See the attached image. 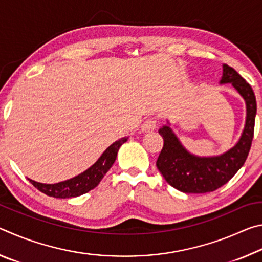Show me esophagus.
I'll return each instance as SVG.
<instances>
[{"instance_id":"obj_1","label":"esophagus","mask_w":262,"mask_h":262,"mask_svg":"<svg viewBox=\"0 0 262 262\" xmlns=\"http://www.w3.org/2000/svg\"><path fill=\"white\" fill-rule=\"evenodd\" d=\"M156 125H157V120L155 118H148L147 120L143 122L142 125V130L148 133V132H152L154 129H156Z\"/></svg>"}]
</instances>
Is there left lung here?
<instances>
[{
  "label": "left lung",
  "mask_w": 262,
  "mask_h": 262,
  "mask_svg": "<svg viewBox=\"0 0 262 262\" xmlns=\"http://www.w3.org/2000/svg\"><path fill=\"white\" fill-rule=\"evenodd\" d=\"M221 83H231L246 101V123L241 140L221 156L198 157L186 150L168 126L158 130L164 144L157 158L159 172L172 187L184 193H208L222 187L237 173L250 152L254 136L256 100L252 86L228 64Z\"/></svg>",
  "instance_id": "obj_1"
}]
</instances>
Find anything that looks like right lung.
Returning <instances> with one entry per match:
<instances>
[{"instance_id": "1", "label": "right lung", "mask_w": 262, "mask_h": 262, "mask_svg": "<svg viewBox=\"0 0 262 262\" xmlns=\"http://www.w3.org/2000/svg\"><path fill=\"white\" fill-rule=\"evenodd\" d=\"M127 141V137H122L119 141H115L113 144L105 150L104 154L101 155L100 158L97 161L94 165L83 173L78 174L75 178L69 180L62 181V183L48 185V184H40L34 180H30L35 188L45 193L48 196L59 198V199H69L79 196V195L88 193L89 190L94 189L98 186L100 180L104 178V176L107 173V171L113 165L117 158L119 148L121 144Z\"/></svg>"}]
</instances>
